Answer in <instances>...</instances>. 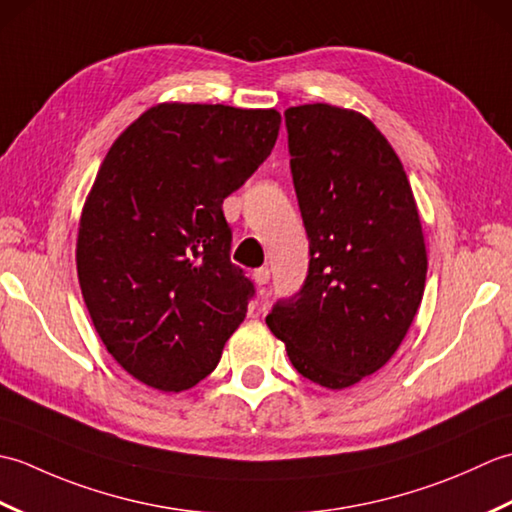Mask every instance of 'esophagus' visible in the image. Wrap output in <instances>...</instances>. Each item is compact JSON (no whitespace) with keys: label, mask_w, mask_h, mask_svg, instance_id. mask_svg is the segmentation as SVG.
Here are the masks:
<instances>
[{"label":"esophagus","mask_w":512,"mask_h":512,"mask_svg":"<svg viewBox=\"0 0 512 512\" xmlns=\"http://www.w3.org/2000/svg\"><path fill=\"white\" fill-rule=\"evenodd\" d=\"M253 279H255L257 286H266L268 279H270V270L268 268H257L253 273Z\"/></svg>","instance_id":"obj_1"}]
</instances>
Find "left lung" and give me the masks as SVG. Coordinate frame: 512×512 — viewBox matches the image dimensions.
Here are the masks:
<instances>
[{
	"label": "left lung",
	"instance_id": "left-lung-1",
	"mask_svg": "<svg viewBox=\"0 0 512 512\" xmlns=\"http://www.w3.org/2000/svg\"><path fill=\"white\" fill-rule=\"evenodd\" d=\"M284 116L310 268L266 323L301 376L345 389L396 354L420 308L418 204L394 147L361 112L310 103Z\"/></svg>",
	"mask_w": 512,
	"mask_h": 512
}]
</instances>
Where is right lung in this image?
Segmentation results:
<instances>
[{"label":"right lung","instance_id":"add662e5","mask_svg":"<svg viewBox=\"0 0 512 512\" xmlns=\"http://www.w3.org/2000/svg\"><path fill=\"white\" fill-rule=\"evenodd\" d=\"M277 110L158 103L107 151L85 198L76 273L107 352L158 391L191 389L246 319L222 202L279 136Z\"/></svg>","mask_w":512,"mask_h":512}]
</instances>
